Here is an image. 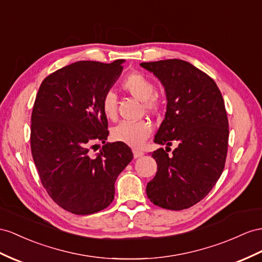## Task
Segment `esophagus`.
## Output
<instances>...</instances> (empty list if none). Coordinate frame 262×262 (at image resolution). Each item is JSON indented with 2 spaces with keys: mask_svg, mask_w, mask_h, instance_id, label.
<instances>
[{
  "mask_svg": "<svg viewBox=\"0 0 262 262\" xmlns=\"http://www.w3.org/2000/svg\"><path fill=\"white\" fill-rule=\"evenodd\" d=\"M133 154H134V158H139V157H142L144 155V152L138 150V149H134Z\"/></svg>",
  "mask_w": 262,
  "mask_h": 262,
  "instance_id": "obj_1",
  "label": "esophagus"
}]
</instances>
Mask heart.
Wrapping results in <instances>:
<instances>
[{"label":"heart","mask_w":262,"mask_h":262,"mask_svg":"<svg viewBox=\"0 0 262 262\" xmlns=\"http://www.w3.org/2000/svg\"><path fill=\"white\" fill-rule=\"evenodd\" d=\"M122 87L129 95L140 100V102H144V107L147 111H157L159 108L158 98L152 96L154 92H155V86L144 74H129L123 80ZM102 111L108 119L116 118L117 102L116 95L113 92L106 93L103 97ZM151 132V124L147 120L122 122L112 129V137L116 142L124 143L132 147H140L145 143V140L150 136Z\"/></svg>","instance_id":"obj_1"}]
</instances>
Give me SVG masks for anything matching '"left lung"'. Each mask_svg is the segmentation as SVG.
Segmentation results:
<instances>
[{
	"label": "left lung",
	"instance_id": "1",
	"mask_svg": "<svg viewBox=\"0 0 262 262\" xmlns=\"http://www.w3.org/2000/svg\"><path fill=\"white\" fill-rule=\"evenodd\" d=\"M165 89V118L154 143L166 145L151 154L157 172L147 184L154 205L183 210L204 199L224 170L228 149V118L214 80L183 59L142 63ZM178 145L171 157L169 146Z\"/></svg>",
	"mask_w": 262,
	"mask_h": 262
}]
</instances>
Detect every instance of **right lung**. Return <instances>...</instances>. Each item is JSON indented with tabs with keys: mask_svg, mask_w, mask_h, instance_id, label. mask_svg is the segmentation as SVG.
I'll return each instance as SVG.
<instances>
[{
	"mask_svg": "<svg viewBox=\"0 0 262 262\" xmlns=\"http://www.w3.org/2000/svg\"><path fill=\"white\" fill-rule=\"evenodd\" d=\"M124 62H75L39 86L31 118L33 159L50 197L72 213L91 214L108 207L118 175L133 159L126 144L105 143L108 123L102 111L103 97L119 78ZM95 140L104 146L92 156L89 146Z\"/></svg>",
	"mask_w": 262,
	"mask_h": 262,
	"instance_id": "obj_1",
	"label": "right lung"
}]
</instances>
